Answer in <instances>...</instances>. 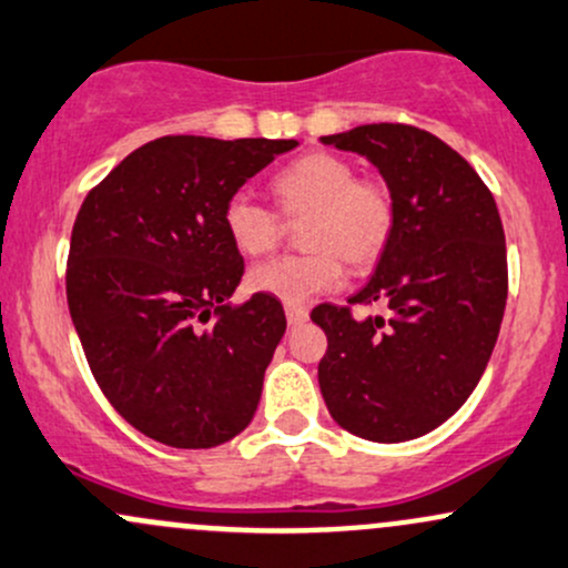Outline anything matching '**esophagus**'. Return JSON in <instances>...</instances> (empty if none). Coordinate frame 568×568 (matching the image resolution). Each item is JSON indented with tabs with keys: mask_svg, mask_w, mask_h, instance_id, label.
Masks as SVG:
<instances>
[{
	"mask_svg": "<svg viewBox=\"0 0 568 568\" xmlns=\"http://www.w3.org/2000/svg\"><path fill=\"white\" fill-rule=\"evenodd\" d=\"M284 311H286V322H290V327L303 325V322L308 320V308L306 306H295V303H290V306H286Z\"/></svg>",
	"mask_w": 568,
	"mask_h": 568,
	"instance_id": "34e87169",
	"label": "esophagus"
}]
</instances>
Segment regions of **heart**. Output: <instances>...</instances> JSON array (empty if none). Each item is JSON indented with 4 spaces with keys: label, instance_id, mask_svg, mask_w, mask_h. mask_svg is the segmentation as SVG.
I'll use <instances>...</instances> for the list:
<instances>
[{
    "label": "heart",
    "instance_id": "obj_1",
    "mask_svg": "<svg viewBox=\"0 0 568 568\" xmlns=\"http://www.w3.org/2000/svg\"><path fill=\"white\" fill-rule=\"evenodd\" d=\"M276 205L303 224L306 254H284L252 267L248 286L284 303H303L344 282V260L368 267L382 257L395 230L393 189L379 175H357V168L331 151H308L273 175ZM230 243L246 257L271 252L284 222L252 189H237L222 209Z\"/></svg>",
    "mask_w": 568,
    "mask_h": 568
}]
</instances>
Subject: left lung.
Returning <instances> with one entry per match:
<instances>
[{"instance_id": "left-lung-1", "label": "left lung", "mask_w": 568, "mask_h": 568, "mask_svg": "<svg viewBox=\"0 0 568 568\" xmlns=\"http://www.w3.org/2000/svg\"><path fill=\"white\" fill-rule=\"evenodd\" d=\"M368 156L395 197V230L374 278L349 303H322L327 335L320 389L344 430L408 442L449 419L474 393L501 331L506 243L490 189L455 149L412 124H363L322 138Z\"/></svg>"}]
</instances>
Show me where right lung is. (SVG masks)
I'll use <instances>...</instances> for the list:
<instances>
[{
	"label": "right lung",
	"instance_id": "add662e5",
	"mask_svg": "<svg viewBox=\"0 0 568 568\" xmlns=\"http://www.w3.org/2000/svg\"><path fill=\"white\" fill-rule=\"evenodd\" d=\"M297 140L164 135L83 200L67 306L102 395L132 428L179 449L237 436L286 331L282 303L227 297L243 276L222 224L227 197Z\"/></svg>",
	"mask_w": 568,
	"mask_h": 568
}]
</instances>
